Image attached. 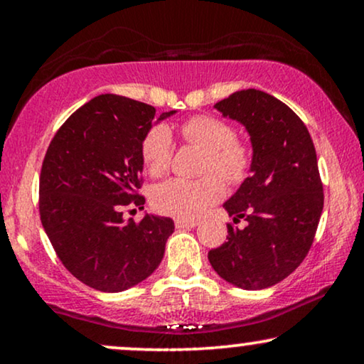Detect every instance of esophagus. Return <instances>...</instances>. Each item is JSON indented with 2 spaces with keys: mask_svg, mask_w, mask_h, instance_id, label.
<instances>
[{
  "mask_svg": "<svg viewBox=\"0 0 364 364\" xmlns=\"http://www.w3.org/2000/svg\"><path fill=\"white\" fill-rule=\"evenodd\" d=\"M198 222L192 218H176V228H193L197 227Z\"/></svg>",
  "mask_w": 364,
  "mask_h": 364,
  "instance_id": "esophagus-1",
  "label": "esophagus"
}]
</instances>
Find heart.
Masks as SVG:
<instances>
[{
  "mask_svg": "<svg viewBox=\"0 0 364 364\" xmlns=\"http://www.w3.org/2000/svg\"><path fill=\"white\" fill-rule=\"evenodd\" d=\"M187 142L205 151L203 173L198 181L171 178L159 183L152 193V202L159 212L178 218L198 217L208 207L220 200L225 193L223 181L238 183L248 176L252 167V152L243 142L235 141L230 124L212 116L191 117L181 126ZM144 166L152 176H161L168 168L172 157V134L166 126H154L141 144Z\"/></svg>",
  "mask_w": 364,
  "mask_h": 364,
  "instance_id": "heart-1",
  "label": "heart"
}]
</instances>
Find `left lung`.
I'll list each match as a JSON object with an SVG mask.
<instances>
[{
	"label": "left lung",
	"mask_w": 364,
	"mask_h": 364,
	"mask_svg": "<svg viewBox=\"0 0 364 364\" xmlns=\"http://www.w3.org/2000/svg\"><path fill=\"white\" fill-rule=\"evenodd\" d=\"M250 136L252 167L223 203L233 223L228 240L208 252L223 280L243 290L277 285L306 257L323 212V186L310 132L287 104L257 89H243L215 106Z\"/></svg>",
	"instance_id": "obj_1"
}]
</instances>
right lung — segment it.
<instances>
[{
	"instance_id": "add662e5",
	"label": "right lung",
	"mask_w": 364,
	"mask_h": 364,
	"mask_svg": "<svg viewBox=\"0 0 364 364\" xmlns=\"http://www.w3.org/2000/svg\"><path fill=\"white\" fill-rule=\"evenodd\" d=\"M177 111L162 112L157 122ZM156 109L117 94H101L68 117L49 144L39 177V213L63 265L99 291L131 288L161 265L173 232L168 217L141 222L122 208L136 203L144 162L141 144Z\"/></svg>"
}]
</instances>
